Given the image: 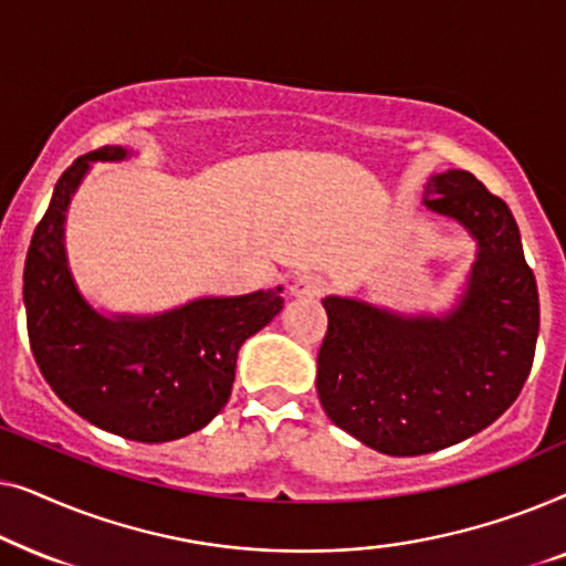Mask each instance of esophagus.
<instances>
[{"label": "esophagus", "mask_w": 566, "mask_h": 566, "mask_svg": "<svg viewBox=\"0 0 566 566\" xmlns=\"http://www.w3.org/2000/svg\"><path fill=\"white\" fill-rule=\"evenodd\" d=\"M324 291V281L314 273H298L289 285V293L293 298H314Z\"/></svg>", "instance_id": "esophagus-1"}]
</instances>
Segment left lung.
<instances>
[{
	"instance_id": "left-lung-1",
	"label": "left lung",
	"mask_w": 566,
	"mask_h": 566,
	"mask_svg": "<svg viewBox=\"0 0 566 566\" xmlns=\"http://www.w3.org/2000/svg\"><path fill=\"white\" fill-rule=\"evenodd\" d=\"M424 208L476 242L459 301L401 314L322 298L329 327L316 394L337 428L386 455H422L492 424L521 394L538 339V289L507 203L467 169L432 175Z\"/></svg>"
}]
</instances>
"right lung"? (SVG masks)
<instances>
[{
  "instance_id": "add662e5",
  "label": "right lung",
  "mask_w": 566,
  "mask_h": 566,
  "mask_svg": "<svg viewBox=\"0 0 566 566\" xmlns=\"http://www.w3.org/2000/svg\"><path fill=\"white\" fill-rule=\"evenodd\" d=\"M130 154L103 146L59 177L30 242L22 298L30 347L56 397L99 430L167 443L206 428L221 412L239 347L281 312L283 289L203 296L146 316L97 312L69 268L66 211L92 161Z\"/></svg>"
}]
</instances>
